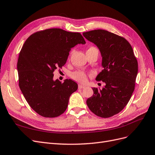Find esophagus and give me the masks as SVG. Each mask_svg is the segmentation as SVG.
<instances>
[{
	"label": "esophagus",
	"mask_w": 155,
	"mask_h": 155,
	"mask_svg": "<svg viewBox=\"0 0 155 155\" xmlns=\"http://www.w3.org/2000/svg\"><path fill=\"white\" fill-rule=\"evenodd\" d=\"M85 85H81V84L78 85V88H79V89H84V88H85Z\"/></svg>",
	"instance_id": "1"
}]
</instances>
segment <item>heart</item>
<instances>
[{
    "mask_svg": "<svg viewBox=\"0 0 155 155\" xmlns=\"http://www.w3.org/2000/svg\"><path fill=\"white\" fill-rule=\"evenodd\" d=\"M98 51L96 48L94 47H91L89 48V49L87 50V51ZM89 74L82 70H78L75 72H74L72 74V78L75 80V81L81 82V83H85L87 81V77Z\"/></svg>",
    "mask_w": 155,
    "mask_h": 155,
    "instance_id": "heart-1",
    "label": "heart"
}]
</instances>
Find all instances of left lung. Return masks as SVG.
I'll use <instances>...</instances> for the list:
<instances>
[{
  "label": "left lung",
  "mask_w": 155,
  "mask_h": 155,
  "mask_svg": "<svg viewBox=\"0 0 155 155\" xmlns=\"http://www.w3.org/2000/svg\"><path fill=\"white\" fill-rule=\"evenodd\" d=\"M83 36L94 43L102 57L103 70L96 80L102 81V89L93 87V95L87 105L91 111L101 117H112L127 105L135 89L138 62L127 39L105 30L85 32Z\"/></svg>",
  "instance_id": "8db88e82"
}]
</instances>
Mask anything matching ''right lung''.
I'll return each instance as SVG.
<instances>
[{
	"label": "right lung",
	"instance_id": "add662e5",
	"mask_svg": "<svg viewBox=\"0 0 155 155\" xmlns=\"http://www.w3.org/2000/svg\"><path fill=\"white\" fill-rule=\"evenodd\" d=\"M78 44H85L81 33L55 28L32 34L23 45L17 63L19 87L40 116L61 115L71 94L77 90V84L71 79L63 83L54 81V71L66 64L69 52Z\"/></svg>",
	"mask_w": 155,
	"mask_h": 155
}]
</instances>
